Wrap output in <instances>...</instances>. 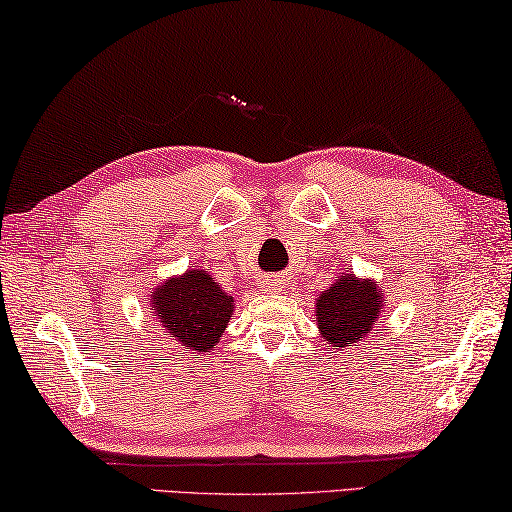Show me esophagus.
I'll return each mask as SVG.
<instances>
[{
  "label": "esophagus",
  "instance_id": "obj_1",
  "mask_svg": "<svg viewBox=\"0 0 512 512\" xmlns=\"http://www.w3.org/2000/svg\"><path fill=\"white\" fill-rule=\"evenodd\" d=\"M265 290L267 292H276V290H281L283 288V283H281V279H276V276H274V279H272V276H270V279H265Z\"/></svg>",
  "mask_w": 512,
  "mask_h": 512
}]
</instances>
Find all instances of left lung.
Returning a JSON list of instances; mask_svg holds the SVG:
<instances>
[{
  "instance_id": "left-lung-1",
  "label": "left lung",
  "mask_w": 512,
  "mask_h": 512,
  "mask_svg": "<svg viewBox=\"0 0 512 512\" xmlns=\"http://www.w3.org/2000/svg\"><path fill=\"white\" fill-rule=\"evenodd\" d=\"M384 292L371 279L342 272L335 283L317 297V326L324 342L344 351L355 346L378 324Z\"/></svg>"
}]
</instances>
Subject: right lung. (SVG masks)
Listing matches in <instances>:
<instances>
[{
	"label": "right lung",
	"instance_id": "obj_1",
	"mask_svg": "<svg viewBox=\"0 0 512 512\" xmlns=\"http://www.w3.org/2000/svg\"><path fill=\"white\" fill-rule=\"evenodd\" d=\"M150 303L152 317L159 319L173 342L195 353H206L218 344L233 312V297L204 270H188L157 285Z\"/></svg>",
	"mask_w": 512,
	"mask_h": 512
}]
</instances>
